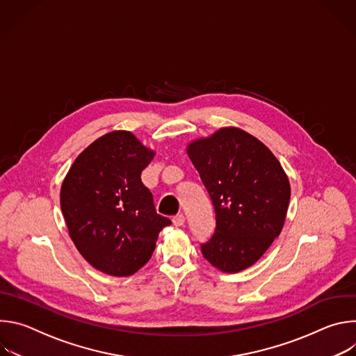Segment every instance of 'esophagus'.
Masks as SVG:
<instances>
[{
  "instance_id": "esophagus-1",
  "label": "esophagus",
  "mask_w": 356,
  "mask_h": 356,
  "mask_svg": "<svg viewBox=\"0 0 356 356\" xmlns=\"http://www.w3.org/2000/svg\"><path fill=\"white\" fill-rule=\"evenodd\" d=\"M172 221H173L175 227H181L184 224V216L183 214H177V216L173 217Z\"/></svg>"
}]
</instances>
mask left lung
I'll return each mask as SVG.
<instances>
[{
	"mask_svg": "<svg viewBox=\"0 0 356 356\" xmlns=\"http://www.w3.org/2000/svg\"><path fill=\"white\" fill-rule=\"evenodd\" d=\"M187 154L216 213V231L201 243L202 257L228 273L252 266L286 220L290 183L283 168L261 140L238 128L191 142Z\"/></svg>",
	"mask_w": 356,
	"mask_h": 356,
	"instance_id": "1",
	"label": "left lung"
}]
</instances>
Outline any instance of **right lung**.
I'll return each mask as SVG.
<instances>
[{"mask_svg": "<svg viewBox=\"0 0 356 356\" xmlns=\"http://www.w3.org/2000/svg\"><path fill=\"white\" fill-rule=\"evenodd\" d=\"M154 152L131 132L114 131L94 140L74 161L60 190L70 238L97 270L129 276L155 250L172 221L156 213L140 180Z\"/></svg>", "mask_w": 356, "mask_h": 356, "instance_id": "add662e5", "label": "right lung"}]
</instances>
